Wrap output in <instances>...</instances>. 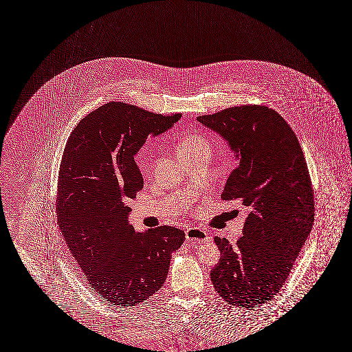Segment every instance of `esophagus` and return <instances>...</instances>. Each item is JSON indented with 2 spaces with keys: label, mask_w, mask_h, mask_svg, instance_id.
I'll use <instances>...</instances> for the list:
<instances>
[{
  "label": "esophagus",
  "mask_w": 352,
  "mask_h": 352,
  "mask_svg": "<svg viewBox=\"0 0 352 352\" xmlns=\"http://www.w3.org/2000/svg\"><path fill=\"white\" fill-rule=\"evenodd\" d=\"M186 239L190 243H194V244H200V243L210 242L212 241V236H209L206 234V231L201 230V229H197V228H190L186 231Z\"/></svg>",
  "instance_id": "esophagus-1"
}]
</instances>
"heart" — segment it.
<instances>
[{"label":"heart","instance_id":"obj_1","mask_svg":"<svg viewBox=\"0 0 352 352\" xmlns=\"http://www.w3.org/2000/svg\"><path fill=\"white\" fill-rule=\"evenodd\" d=\"M199 148H210L209 140L200 133H190V135L184 136L182 140L178 143L177 151H178V155H182L186 152L199 149Z\"/></svg>","mask_w":352,"mask_h":352}]
</instances>
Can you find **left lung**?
<instances>
[{
	"label": "left lung",
	"mask_w": 352,
	"mask_h": 352,
	"mask_svg": "<svg viewBox=\"0 0 352 352\" xmlns=\"http://www.w3.org/2000/svg\"><path fill=\"white\" fill-rule=\"evenodd\" d=\"M197 121L228 140L238 158L221 199L248 209L235 245L214 238L221 260L210 273L225 302L255 308L277 295L315 221V195L300 143L265 105L231 107Z\"/></svg>",
	"instance_id": "1"
}]
</instances>
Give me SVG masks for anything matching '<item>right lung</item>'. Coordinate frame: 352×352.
I'll use <instances>...</instances> for the list:
<instances>
[{
    "label": "right lung",
    "mask_w": 352,
    "mask_h": 352,
    "mask_svg": "<svg viewBox=\"0 0 352 352\" xmlns=\"http://www.w3.org/2000/svg\"><path fill=\"white\" fill-rule=\"evenodd\" d=\"M179 117L111 101L85 116L63 149L57 223L89 289L121 308L161 289L171 254L184 242L173 226L136 232L127 223V201L144 184L135 155L148 135L166 131Z\"/></svg>",
    "instance_id": "1"
}]
</instances>
